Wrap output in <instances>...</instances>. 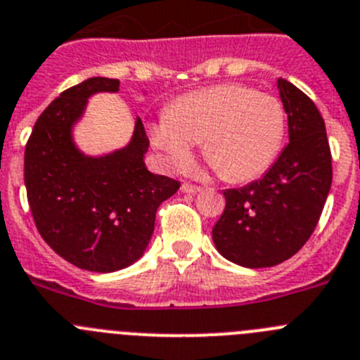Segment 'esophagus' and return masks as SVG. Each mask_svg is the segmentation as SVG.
I'll list each match as a JSON object with an SVG mask.
<instances>
[{
    "label": "esophagus",
    "mask_w": 360,
    "mask_h": 360,
    "mask_svg": "<svg viewBox=\"0 0 360 360\" xmlns=\"http://www.w3.org/2000/svg\"><path fill=\"white\" fill-rule=\"evenodd\" d=\"M181 190H183L184 193H199L200 190H202V188L197 186V184H192V183H183Z\"/></svg>",
    "instance_id": "obj_1"
}]
</instances>
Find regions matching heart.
Returning <instances> with one entry per match:
<instances>
[{
    "label": "heart",
    "mask_w": 360,
    "mask_h": 360,
    "mask_svg": "<svg viewBox=\"0 0 360 360\" xmlns=\"http://www.w3.org/2000/svg\"><path fill=\"white\" fill-rule=\"evenodd\" d=\"M285 109L267 93L238 84L208 87L177 100L150 127L152 145L174 168H186L193 145L222 179L244 183L276 160L285 138Z\"/></svg>",
    "instance_id": "b5f03b06"
}]
</instances>
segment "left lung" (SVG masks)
Returning <instances> with one entry per match:
<instances>
[{
  "instance_id": "1",
  "label": "left lung",
  "mask_w": 360,
  "mask_h": 360,
  "mask_svg": "<svg viewBox=\"0 0 360 360\" xmlns=\"http://www.w3.org/2000/svg\"><path fill=\"white\" fill-rule=\"evenodd\" d=\"M289 143L262 179L224 190L213 226L217 251L242 267H273L294 257L314 233L332 186V154L316 103L278 80Z\"/></svg>"
}]
</instances>
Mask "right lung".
<instances>
[{
    "label": "right lung",
    "mask_w": 360,
    "mask_h": 360,
    "mask_svg": "<svg viewBox=\"0 0 360 360\" xmlns=\"http://www.w3.org/2000/svg\"><path fill=\"white\" fill-rule=\"evenodd\" d=\"M120 80L93 77L60 93L41 112L25 148V186L39 233L59 257L93 273H112L143 255L160 204L179 181L145 168L148 136L136 120L131 143L102 158L84 156L71 140L93 93Z\"/></svg>",
    "instance_id": "right-lung-1"
}]
</instances>
